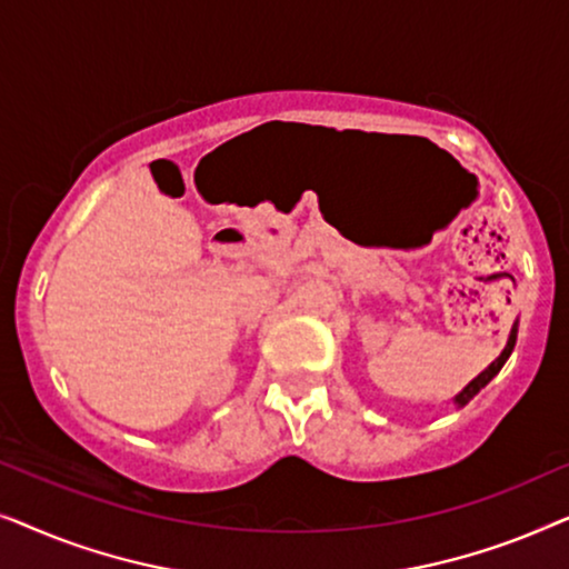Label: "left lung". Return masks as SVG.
I'll use <instances>...</instances> for the list:
<instances>
[{"label":"left lung","mask_w":569,"mask_h":569,"mask_svg":"<svg viewBox=\"0 0 569 569\" xmlns=\"http://www.w3.org/2000/svg\"><path fill=\"white\" fill-rule=\"evenodd\" d=\"M516 339H518V323H512V329H510V337H508V345H505V349H502V352H500V357H497V360H495L492 365H489V368H487V370H481V372H479V376H477V378H473V380H471V383H469V386H466V388H463V391H461V393H458V396H456V399H453V403H456V407H458V409H461V407H466V403H469V401L473 399V396H477V393L481 391V388H485V386L489 383V380H492V378L497 376V372H500V370H502V365H505V362H508V357H510V352H512V347H516Z\"/></svg>","instance_id":"1"}]
</instances>
